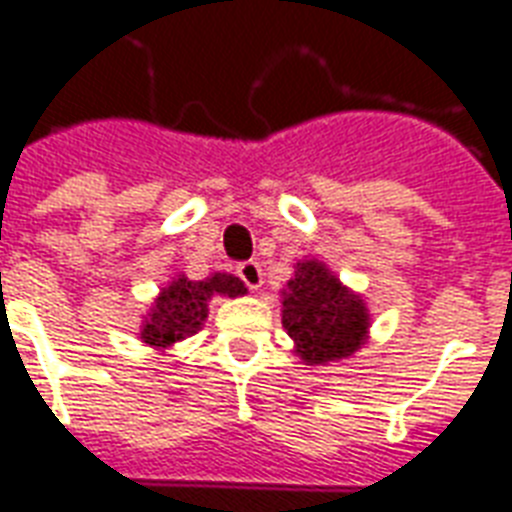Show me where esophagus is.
<instances>
[{
    "label": "esophagus",
    "mask_w": 512,
    "mask_h": 512,
    "mask_svg": "<svg viewBox=\"0 0 512 512\" xmlns=\"http://www.w3.org/2000/svg\"><path fill=\"white\" fill-rule=\"evenodd\" d=\"M239 279L247 284L249 290H260L263 287V268L255 260H247V263L239 265Z\"/></svg>",
    "instance_id": "obj_1"
}]
</instances>
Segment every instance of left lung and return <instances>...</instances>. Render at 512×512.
Returning a JSON list of instances; mask_svg holds the SVG:
<instances>
[{
	"label": "left lung",
	"mask_w": 512,
	"mask_h": 512,
	"mask_svg": "<svg viewBox=\"0 0 512 512\" xmlns=\"http://www.w3.org/2000/svg\"><path fill=\"white\" fill-rule=\"evenodd\" d=\"M282 325L311 365L343 360L368 335V308L317 260L298 263L284 292Z\"/></svg>",
	"instance_id": "1"
}]
</instances>
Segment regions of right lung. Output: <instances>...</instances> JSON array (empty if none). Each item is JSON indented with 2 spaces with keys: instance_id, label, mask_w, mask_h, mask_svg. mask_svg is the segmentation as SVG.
Listing matches in <instances>:
<instances>
[{
  "instance_id": "add662e5",
  "label": "right lung",
  "mask_w": 512,
  "mask_h": 512,
  "mask_svg": "<svg viewBox=\"0 0 512 512\" xmlns=\"http://www.w3.org/2000/svg\"><path fill=\"white\" fill-rule=\"evenodd\" d=\"M244 292H247V287L230 273H214L206 282H190L185 276H179L155 300L150 319L144 322V343L166 349L171 343L185 341L204 325L206 311H209L206 300L212 295L236 298Z\"/></svg>"
}]
</instances>
